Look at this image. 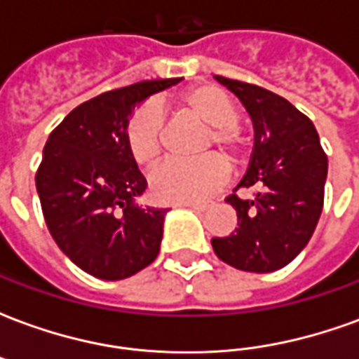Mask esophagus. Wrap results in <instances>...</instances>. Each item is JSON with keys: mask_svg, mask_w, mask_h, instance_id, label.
<instances>
[{"mask_svg": "<svg viewBox=\"0 0 359 359\" xmlns=\"http://www.w3.org/2000/svg\"><path fill=\"white\" fill-rule=\"evenodd\" d=\"M210 202H192V203H182V208H190V210L194 211H205L210 208Z\"/></svg>", "mask_w": 359, "mask_h": 359, "instance_id": "34e87169", "label": "esophagus"}]
</instances>
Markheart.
I'll list each match as a JSON object with an SVG mask.
<instances>
[{
    "label": "heart",
    "instance_id": "heart-1",
    "mask_svg": "<svg viewBox=\"0 0 359 359\" xmlns=\"http://www.w3.org/2000/svg\"><path fill=\"white\" fill-rule=\"evenodd\" d=\"M177 111L210 126L202 151H210L215 146L229 163L241 161L244 140L236 128L238 107L226 92L211 84L190 88L177 100ZM163 123L159 103H146L128 118L126 146L142 167L154 165L161 156ZM225 179L226 167L217 156H203L196 161H167L149 175V192L157 202L192 203L217 190Z\"/></svg>",
    "mask_w": 359,
    "mask_h": 359
}]
</instances>
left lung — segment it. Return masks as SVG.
Instances as JSON below:
<instances>
[{
	"instance_id": "8db88e82",
	"label": "left lung",
	"mask_w": 359,
	"mask_h": 359,
	"mask_svg": "<svg viewBox=\"0 0 359 359\" xmlns=\"http://www.w3.org/2000/svg\"><path fill=\"white\" fill-rule=\"evenodd\" d=\"M248 111L254 151L238 188L257 187L254 200L226 198L236 210L234 233L211 238L225 264L250 273L285 267L306 248L323 210L327 156L316 126L292 103L269 90L217 76Z\"/></svg>"
}]
</instances>
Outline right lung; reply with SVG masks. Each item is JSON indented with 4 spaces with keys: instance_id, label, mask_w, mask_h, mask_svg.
<instances>
[{
    "instance_id": "add662e5",
    "label": "right lung",
    "mask_w": 359,
    "mask_h": 359,
    "mask_svg": "<svg viewBox=\"0 0 359 359\" xmlns=\"http://www.w3.org/2000/svg\"><path fill=\"white\" fill-rule=\"evenodd\" d=\"M182 79L144 81L81 103L50 134L36 190L53 241L103 280L133 277L159 254L167 210L142 208L148 182L126 146L134 107Z\"/></svg>"
}]
</instances>
